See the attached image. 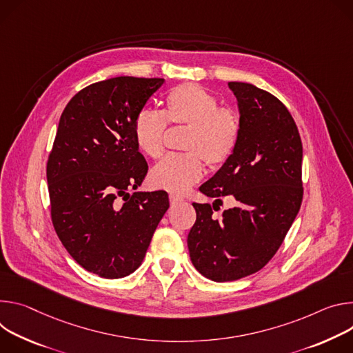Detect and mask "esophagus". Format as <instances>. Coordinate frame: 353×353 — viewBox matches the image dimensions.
Returning <instances> with one entry per match:
<instances>
[{"mask_svg":"<svg viewBox=\"0 0 353 353\" xmlns=\"http://www.w3.org/2000/svg\"><path fill=\"white\" fill-rule=\"evenodd\" d=\"M182 202H183L182 198L175 196V194H170V203H171V206H176V205H179Z\"/></svg>","mask_w":353,"mask_h":353,"instance_id":"obj_1","label":"esophagus"}]
</instances>
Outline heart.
<instances>
[{
  "mask_svg": "<svg viewBox=\"0 0 353 353\" xmlns=\"http://www.w3.org/2000/svg\"><path fill=\"white\" fill-rule=\"evenodd\" d=\"M217 98L203 87L188 83L175 87L165 98L164 112L144 108L133 125L139 150L159 159L164 151L167 123L189 126L183 148L188 152L165 157L150 172V183L175 194L186 193L212 167L225 164L236 151L241 125L236 112L219 108Z\"/></svg>",
  "mask_w": 353,
  "mask_h": 353,
  "instance_id": "b5f03b06",
  "label": "heart"
}]
</instances>
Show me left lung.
Wrapping results in <instances>:
<instances>
[{
	"instance_id": "1",
	"label": "left lung",
	"mask_w": 353,
	"mask_h": 353,
	"mask_svg": "<svg viewBox=\"0 0 353 353\" xmlns=\"http://www.w3.org/2000/svg\"><path fill=\"white\" fill-rule=\"evenodd\" d=\"M240 110L241 134L231 159L199 190L188 248L193 266L214 282H231L262 269L282 245L303 201V145L288 108L247 83H228ZM220 196L236 206L212 216ZM220 209V208H219Z\"/></svg>"
}]
</instances>
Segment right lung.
Instances as JSON below:
<instances>
[{
    "label": "right lung",
    "instance_id": "add662e5",
    "mask_svg": "<svg viewBox=\"0 0 353 353\" xmlns=\"http://www.w3.org/2000/svg\"><path fill=\"white\" fill-rule=\"evenodd\" d=\"M163 84L164 78H109L75 94L60 117L46 170L52 221L74 261L105 279L141 265L170 208L164 190L128 193L148 170L134 119Z\"/></svg>",
    "mask_w": 353,
    "mask_h": 353
}]
</instances>
